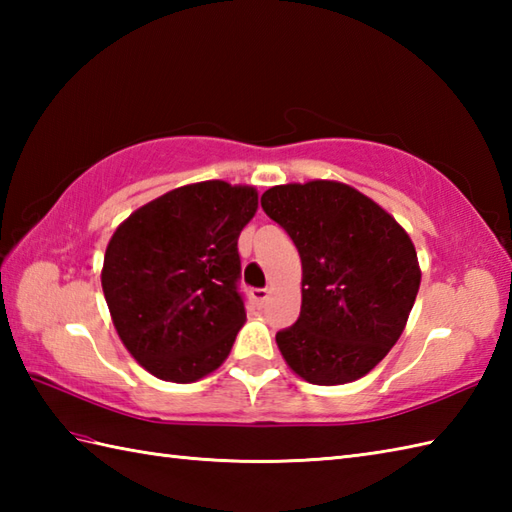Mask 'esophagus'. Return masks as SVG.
Returning a JSON list of instances; mask_svg holds the SVG:
<instances>
[{
  "label": "esophagus",
  "instance_id": "34e87169",
  "mask_svg": "<svg viewBox=\"0 0 512 512\" xmlns=\"http://www.w3.org/2000/svg\"><path fill=\"white\" fill-rule=\"evenodd\" d=\"M250 297H253V301L259 303V306H264V301L270 297V290L268 288H253L250 290Z\"/></svg>",
  "mask_w": 512,
  "mask_h": 512
}]
</instances>
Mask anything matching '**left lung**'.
<instances>
[{
  "label": "left lung",
  "instance_id": "1",
  "mask_svg": "<svg viewBox=\"0 0 512 512\" xmlns=\"http://www.w3.org/2000/svg\"><path fill=\"white\" fill-rule=\"evenodd\" d=\"M262 209L301 255V314L277 332L281 356L312 385H345L400 339L420 288L418 255L385 209L347 184H279Z\"/></svg>",
  "mask_w": 512,
  "mask_h": 512
}]
</instances>
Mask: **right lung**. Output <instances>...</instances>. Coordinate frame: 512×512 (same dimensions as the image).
<instances>
[{"instance_id": "right-lung-1", "label": "right lung", "mask_w": 512, "mask_h": 512, "mask_svg": "<svg viewBox=\"0 0 512 512\" xmlns=\"http://www.w3.org/2000/svg\"><path fill=\"white\" fill-rule=\"evenodd\" d=\"M255 211L253 187L206 180L116 228L101 284L118 336L149 374L193 383L224 363L246 321L237 239Z\"/></svg>"}]
</instances>
